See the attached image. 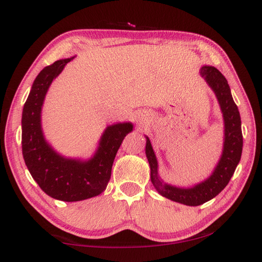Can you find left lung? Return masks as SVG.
<instances>
[{
    "mask_svg": "<svg viewBox=\"0 0 262 262\" xmlns=\"http://www.w3.org/2000/svg\"><path fill=\"white\" fill-rule=\"evenodd\" d=\"M200 75L216 94L224 118L223 153L213 173L205 181L192 188H178L164 183L158 174V161L148 137L146 136L145 153L151 168V181L160 194L173 202L188 206H199L216 197L230 182L241 160L243 136L241 117L237 105L232 98L227 80L214 66H203Z\"/></svg>",
    "mask_w": 262,
    "mask_h": 262,
    "instance_id": "obj_1",
    "label": "left lung"
}]
</instances>
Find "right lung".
<instances>
[{"mask_svg":"<svg viewBox=\"0 0 262 262\" xmlns=\"http://www.w3.org/2000/svg\"><path fill=\"white\" fill-rule=\"evenodd\" d=\"M72 58L46 66L33 81L22 111V155L30 174L48 196L63 202H79L96 197L107 188L111 168L130 122L105 128L99 147L88 161L66 159L46 142L41 129V107L49 85Z\"/></svg>","mask_w":262,"mask_h":262,"instance_id":"1","label":"right lung"}]
</instances>
